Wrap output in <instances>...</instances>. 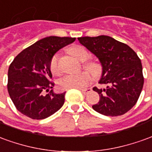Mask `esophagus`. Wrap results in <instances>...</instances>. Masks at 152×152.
Returning a JSON list of instances; mask_svg holds the SVG:
<instances>
[{
    "mask_svg": "<svg viewBox=\"0 0 152 152\" xmlns=\"http://www.w3.org/2000/svg\"><path fill=\"white\" fill-rule=\"evenodd\" d=\"M80 91H81V92H82L84 94H88L89 92H91V89H89V88H86V89H81Z\"/></svg>",
    "mask_w": 152,
    "mask_h": 152,
    "instance_id": "34e87169",
    "label": "esophagus"
}]
</instances>
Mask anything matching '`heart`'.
Returning <instances> with one entry per match:
<instances>
[{
    "label": "heart",
    "instance_id": "b5f03b06",
    "mask_svg": "<svg viewBox=\"0 0 152 152\" xmlns=\"http://www.w3.org/2000/svg\"><path fill=\"white\" fill-rule=\"evenodd\" d=\"M68 52L74 58H76L77 60H79L81 62L86 61L89 58V53L87 50L81 46L72 47L71 48H69ZM58 60H59L58 54H55L51 59L50 69L52 73L54 75H58L60 73ZM84 68L90 71L94 76H99L102 72V67L100 64L94 61H89V62L85 63ZM89 73L85 72L78 75L65 76L59 80L58 86L61 90H63V91H66L70 89H83L88 84L91 83L93 80V77L90 74L91 73Z\"/></svg>",
    "mask_w": 152,
    "mask_h": 152
}]
</instances>
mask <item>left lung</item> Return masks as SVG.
I'll return each mask as SVG.
<instances>
[{
	"instance_id": "left-lung-1",
	"label": "left lung",
	"mask_w": 152,
	"mask_h": 152,
	"mask_svg": "<svg viewBox=\"0 0 152 152\" xmlns=\"http://www.w3.org/2000/svg\"><path fill=\"white\" fill-rule=\"evenodd\" d=\"M78 40L99 59L102 66L99 83L107 86L93 88L99 95L93 109L106 116L127 113L136 104L144 83L138 56L127 44L109 36L80 37Z\"/></svg>"
}]
</instances>
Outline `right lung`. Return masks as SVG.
I'll return each mask as SVG.
<instances>
[{"label":"right lung","mask_w":152,"mask_h":152,"mask_svg":"<svg viewBox=\"0 0 152 152\" xmlns=\"http://www.w3.org/2000/svg\"><path fill=\"white\" fill-rule=\"evenodd\" d=\"M76 38L49 36L19 53L8 70L7 89L16 109L33 119H44L61 109L65 101V93L56 94L50 61L59 49L73 43Z\"/></svg>","instance_id":"1"}]
</instances>
